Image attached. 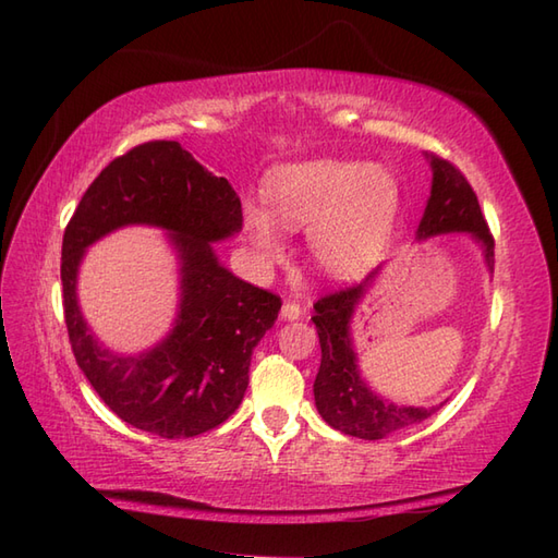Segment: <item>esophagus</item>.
<instances>
[{
	"label": "esophagus",
	"instance_id": "obj_1",
	"mask_svg": "<svg viewBox=\"0 0 558 558\" xmlns=\"http://www.w3.org/2000/svg\"><path fill=\"white\" fill-rule=\"evenodd\" d=\"M280 316L286 318V322H298V318L302 316V306L294 304V302H286V304H282V310H280Z\"/></svg>",
	"mask_w": 558,
	"mask_h": 558
}]
</instances>
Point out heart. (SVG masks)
<instances>
[{
    "instance_id": "b5f03b06",
    "label": "heart",
    "mask_w": 558,
    "mask_h": 558,
    "mask_svg": "<svg viewBox=\"0 0 558 558\" xmlns=\"http://www.w3.org/2000/svg\"><path fill=\"white\" fill-rule=\"evenodd\" d=\"M400 216V186L378 165L314 160L276 172L266 208L248 204L242 228L260 264L286 258L278 230L310 232L316 264L330 276L354 278L386 254Z\"/></svg>"
}]
</instances>
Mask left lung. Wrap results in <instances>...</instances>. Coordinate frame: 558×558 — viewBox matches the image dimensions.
Masks as SVG:
<instances>
[{"label": "left lung", "instance_id": "left-lung-1", "mask_svg": "<svg viewBox=\"0 0 558 558\" xmlns=\"http://www.w3.org/2000/svg\"><path fill=\"white\" fill-rule=\"evenodd\" d=\"M432 168V192L426 198L424 216L414 232V240L424 242L441 234H470L484 256V266L494 272V240L482 216L480 201L465 177L456 165L436 156H424ZM384 266L369 272L360 286L345 288L314 304L312 322L322 342V366L314 381V400L322 417L333 429L376 441L408 426L429 420L444 405H398L386 396H378L366 381L360 366V354L354 348L352 318L364 298L376 286Z\"/></svg>", "mask_w": 558, "mask_h": 558}]
</instances>
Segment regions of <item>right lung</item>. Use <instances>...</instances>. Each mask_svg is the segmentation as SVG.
I'll list each match as a JSON object with an SVG mask.
<instances>
[{
    "mask_svg": "<svg viewBox=\"0 0 558 558\" xmlns=\"http://www.w3.org/2000/svg\"><path fill=\"white\" fill-rule=\"evenodd\" d=\"M169 234L178 312L169 336L134 355L105 349L82 318L77 270L87 248L122 227ZM242 230V204L177 141H150L112 160L83 194L62 242L64 318L76 364L117 417L162 438L216 429L240 408L252 352L280 298L236 278L216 246Z\"/></svg>",
    "mask_w": 558,
    "mask_h": 558,
    "instance_id": "add662e5",
    "label": "right lung"
}]
</instances>
